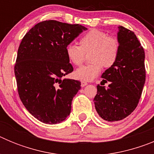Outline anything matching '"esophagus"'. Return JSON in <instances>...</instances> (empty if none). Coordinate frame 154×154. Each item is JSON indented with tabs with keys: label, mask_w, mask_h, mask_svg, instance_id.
Masks as SVG:
<instances>
[{
	"label": "esophagus",
	"mask_w": 154,
	"mask_h": 154,
	"mask_svg": "<svg viewBox=\"0 0 154 154\" xmlns=\"http://www.w3.org/2000/svg\"><path fill=\"white\" fill-rule=\"evenodd\" d=\"M88 85V83H87L85 81H81V85L82 87L85 86V85Z\"/></svg>",
	"instance_id": "34e87169"
}]
</instances>
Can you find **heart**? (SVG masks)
<instances>
[{
  "label": "heart",
  "mask_w": 154,
  "mask_h": 154,
  "mask_svg": "<svg viewBox=\"0 0 154 154\" xmlns=\"http://www.w3.org/2000/svg\"><path fill=\"white\" fill-rule=\"evenodd\" d=\"M79 45H68L65 53L71 63L80 65L84 60L85 53L91 51L89 59L92 63L83 65L75 72V78L83 81L94 79L102 71L103 65L105 68L112 67L119 56V41L100 30H90L82 36Z\"/></svg>",
  "instance_id": "obj_1"
}]
</instances>
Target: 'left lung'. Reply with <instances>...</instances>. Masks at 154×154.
Here are the masks:
<instances>
[{
    "mask_svg": "<svg viewBox=\"0 0 154 154\" xmlns=\"http://www.w3.org/2000/svg\"><path fill=\"white\" fill-rule=\"evenodd\" d=\"M119 53L117 60L102 75L94 98L96 112L103 119L116 122L127 117L134 111L140 99L146 80L145 53L134 32L118 27Z\"/></svg>",
    "mask_w": 154,
    "mask_h": 154,
    "instance_id": "8db88e82",
    "label": "left lung"
}]
</instances>
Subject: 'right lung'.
Wrapping results in <instances>:
<instances>
[{"label":"right lung","instance_id":"add662e5","mask_svg":"<svg viewBox=\"0 0 154 154\" xmlns=\"http://www.w3.org/2000/svg\"><path fill=\"white\" fill-rule=\"evenodd\" d=\"M86 30L49 20L35 24L21 41L14 65L17 91L28 112L42 123H60L70 114L81 82L62 79L73 71L65 48Z\"/></svg>","mask_w":154,"mask_h":154}]
</instances>
